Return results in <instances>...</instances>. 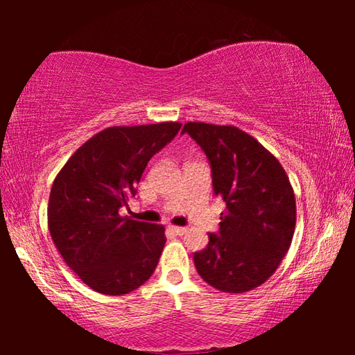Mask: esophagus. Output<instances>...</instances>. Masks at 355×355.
<instances>
[{"mask_svg": "<svg viewBox=\"0 0 355 355\" xmlns=\"http://www.w3.org/2000/svg\"><path fill=\"white\" fill-rule=\"evenodd\" d=\"M167 230H169L171 233H173V235H178V236H182V235H184V233H186V228L184 227H175V225H169V227H167Z\"/></svg>", "mask_w": 355, "mask_h": 355, "instance_id": "obj_1", "label": "esophagus"}]
</instances>
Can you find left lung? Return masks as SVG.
<instances>
[{
	"label": "left lung",
	"instance_id": "left-lung-1",
	"mask_svg": "<svg viewBox=\"0 0 355 355\" xmlns=\"http://www.w3.org/2000/svg\"><path fill=\"white\" fill-rule=\"evenodd\" d=\"M188 133L207 155L213 192L225 202L219 232L194 252L200 277L224 293L264 284L290 249L296 199L284 167L260 142L224 125L189 122Z\"/></svg>",
	"mask_w": 355,
	"mask_h": 355
}]
</instances>
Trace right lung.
Here are the masks:
<instances>
[{
    "label": "right lung",
    "mask_w": 355,
    "mask_h": 355,
    "mask_svg": "<svg viewBox=\"0 0 355 355\" xmlns=\"http://www.w3.org/2000/svg\"><path fill=\"white\" fill-rule=\"evenodd\" d=\"M180 128L177 122L106 128L58 173L48 202L50 235L67 266L94 291L122 296L155 272L164 227L119 213L136 196L152 156Z\"/></svg>",
    "instance_id": "obj_1"
}]
</instances>
